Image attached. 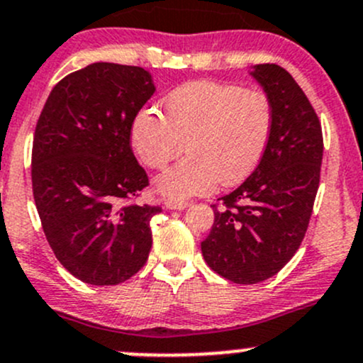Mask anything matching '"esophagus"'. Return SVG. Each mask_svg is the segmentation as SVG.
Listing matches in <instances>:
<instances>
[{"label":"esophagus","instance_id":"esophagus-1","mask_svg":"<svg viewBox=\"0 0 363 363\" xmlns=\"http://www.w3.org/2000/svg\"><path fill=\"white\" fill-rule=\"evenodd\" d=\"M188 205L189 203H186V201H175V200L165 201V208H169V211H184Z\"/></svg>","mask_w":363,"mask_h":363}]
</instances>
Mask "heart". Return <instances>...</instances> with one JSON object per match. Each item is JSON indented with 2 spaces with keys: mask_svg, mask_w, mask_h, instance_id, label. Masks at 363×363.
Wrapping results in <instances>:
<instances>
[{
  "mask_svg": "<svg viewBox=\"0 0 363 363\" xmlns=\"http://www.w3.org/2000/svg\"><path fill=\"white\" fill-rule=\"evenodd\" d=\"M273 130V108L261 90L235 83L189 82L165 99V116L143 109L132 123V144L151 169H163L188 144L189 156L156 177L169 200L236 186L255 170Z\"/></svg>",
  "mask_w": 363,
  "mask_h": 363,
  "instance_id": "obj_1",
  "label": "heart"
}]
</instances>
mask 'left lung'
Listing matches in <instances>:
<instances>
[{"label":"left lung","mask_w":363,"mask_h":363,"mask_svg":"<svg viewBox=\"0 0 363 363\" xmlns=\"http://www.w3.org/2000/svg\"><path fill=\"white\" fill-rule=\"evenodd\" d=\"M273 108V130L264 156L249 177L213 211L201 242L205 262L235 284L272 278L294 257L313 212L320 182L323 139L315 109L277 64L252 66Z\"/></svg>","instance_id":"1"}]
</instances>
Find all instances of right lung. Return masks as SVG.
Returning a JSON list of instances; mask_svg holds the SVG:
<instances>
[{
    "instance_id": "1",
    "label": "right lung",
    "mask_w": 363,
    "mask_h": 363,
    "mask_svg": "<svg viewBox=\"0 0 363 363\" xmlns=\"http://www.w3.org/2000/svg\"><path fill=\"white\" fill-rule=\"evenodd\" d=\"M150 71L95 62L60 79L33 140V194L60 264L90 285H118L147 261L160 207L132 203L147 175L130 147Z\"/></svg>"
}]
</instances>
